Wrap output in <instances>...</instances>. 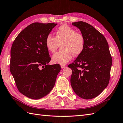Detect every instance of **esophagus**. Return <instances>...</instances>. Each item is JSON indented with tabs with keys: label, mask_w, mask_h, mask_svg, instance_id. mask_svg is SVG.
I'll use <instances>...</instances> for the list:
<instances>
[{
	"label": "esophagus",
	"mask_w": 123,
	"mask_h": 123,
	"mask_svg": "<svg viewBox=\"0 0 123 123\" xmlns=\"http://www.w3.org/2000/svg\"><path fill=\"white\" fill-rule=\"evenodd\" d=\"M66 67V65H64V64H61V68H65Z\"/></svg>",
	"instance_id": "esophagus-1"
}]
</instances>
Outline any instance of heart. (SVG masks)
<instances>
[{"label":"heart","instance_id":"b5f03b06","mask_svg":"<svg viewBox=\"0 0 123 123\" xmlns=\"http://www.w3.org/2000/svg\"><path fill=\"white\" fill-rule=\"evenodd\" d=\"M55 37L49 34L45 39L47 50L54 53L61 44V51L52 56V61L55 63L65 64L70 61L73 55H78L82 52L85 47V37L83 35L76 32L73 28L63 24L55 31Z\"/></svg>","mask_w":123,"mask_h":123}]
</instances>
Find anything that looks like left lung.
Returning <instances> with one entry per match:
<instances>
[{"label": "left lung", "instance_id": "left-lung-1", "mask_svg": "<svg viewBox=\"0 0 123 123\" xmlns=\"http://www.w3.org/2000/svg\"><path fill=\"white\" fill-rule=\"evenodd\" d=\"M85 40L83 51L68 65L72 70L71 84L74 92L84 99L94 98L108 85L112 58L103 35L83 21L72 23Z\"/></svg>", "mask_w": 123, "mask_h": 123}]
</instances>
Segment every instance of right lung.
<instances>
[{"mask_svg":"<svg viewBox=\"0 0 123 123\" xmlns=\"http://www.w3.org/2000/svg\"><path fill=\"white\" fill-rule=\"evenodd\" d=\"M56 24H31L22 31L12 43L10 70L18 90L32 99L48 94L55 86L61 70L51 60L45 39Z\"/></svg>","mask_w":123,"mask_h":123,"instance_id":"1","label":"right lung"}]
</instances>
